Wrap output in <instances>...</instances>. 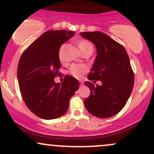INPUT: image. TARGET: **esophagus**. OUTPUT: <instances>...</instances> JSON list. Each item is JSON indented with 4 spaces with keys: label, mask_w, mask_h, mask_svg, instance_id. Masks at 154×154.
<instances>
[{
    "label": "esophagus",
    "mask_w": 154,
    "mask_h": 154,
    "mask_svg": "<svg viewBox=\"0 0 154 154\" xmlns=\"http://www.w3.org/2000/svg\"><path fill=\"white\" fill-rule=\"evenodd\" d=\"M79 84H80L81 86H82L83 85H84V82H83V81H80V82H79Z\"/></svg>",
    "instance_id": "34e87169"
}]
</instances>
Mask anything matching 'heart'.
Instances as JSON below:
<instances>
[{
  "mask_svg": "<svg viewBox=\"0 0 154 154\" xmlns=\"http://www.w3.org/2000/svg\"><path fill=\"white\" fill-rule=\"evenodd\" d=\"M92 46L91 43L89 42L84 40V41H81L80 43L79 44V47L80 48L81 51L82 52L84 49L88 48V47H91ZM59 59L61 62H63V57L62 55V52L61 51L59 52ZM86 71V67L84 66H78V65H73L70 67V73L73 76H74L75 78H77V79H81L82 77L83 74H84L85 72Z\"/></svg>",
  "mask_w": 154,
  "mask_h": 154,
  "instance_id": "b5f03b06",
  "label": "heart"
}]
</instances>
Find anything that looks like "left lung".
Segmentation results:
<instances>
[{
	"mask_svg": "<svg viewBox=\"0 0 154 154\" xmlns=\"http://www.w3.org/2000/svg\"><path fill=\"white\" fill-rule=\"evenodd\" d=\"M80 35L91 41L97 49V57L88 79L102 82L97 86L90 81L84 83L91 91L84 99V106L95 117H112L125 105L134 86L129 57L123 46L102 32H81Z\"/></svg>",
	"mask_w": 154,
	"mask_h": 154,
	"instance_id": "left-lung-1",
	"label": "left lung"
}]
</instances>
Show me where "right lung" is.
<instances>
[{"label": "right lung", "instance_id": "obj_1", "mask_svg": "<svg viewBox=\"0 0 154 154\" xmlns=\"http://www.w3.org/2000/svg\"><path fill=\"white\" fill-rule=\"evenodd\" d=\"M74 34L72 31H48L19 60L17 79L22 98L30 111L44 120L65 115L70 98L79 88L77 79L70 75H66L61 84L54 81L61 66L60 48Z\"/></svg>", "mask_w": 154, "mask_h": 154}]
</instances>
